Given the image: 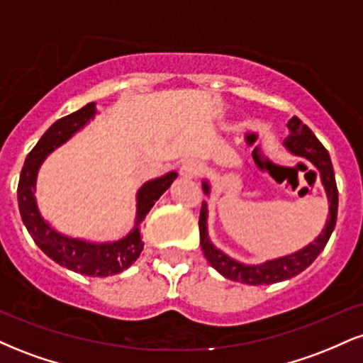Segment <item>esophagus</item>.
Returning <instances> with one entry per match:
<instances>
[{
  "label": "esophagus",
  "mask_w": 363,
  "mask_h": 363,
  "mask_svg": "<svg viewBox=\"0 0 363 363\" xmlns=\"http://www.w3.org/2000/svg\"><path fill=\"white\" fill-rule=\"evenodd\" d=\"M199 172H201V165L196 160H186L184 164L181 165V169H179V174L184 179H194Z\"/></svg>",
  "instance_id": "esophagus-1"
}]
</instances>
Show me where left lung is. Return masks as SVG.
<instances>
[{
  "mask_svg": "<svg viewBox=\"0 0 363 363\" xmlns=\"http://www.w3.org/2000/svg\"><path fill=\"white\" fill-rule=\"evenodd\" d=\"M290 129V135L285 138V148L297 157H303L312 162L315 169L319 170L320 181H323L324 189H326L328 201H329V215L326 220V227L318 235L314 242L301 249V251L289 254V256L278 257V259L266 261L262 264H244L227 254L216 249L211 244L208 237V206L206 203H201V211H199V240H201V249L205 257L211 266L223 274L225 278L232 281H240L245 285H272L289 278L297 277L302 273L307 266L312 264V261L319 256L320 251L326 247L329 237L336 225V215H338V187H336L335 170H333L331 158H329L328 150L323 147V143L315 138L314 133L311 131L309 126L302 123L297 116H294L286 124ZM203 191L210 194V184L208 181H203Z\"/></svg>",
  "mask_w": 363,
  "mask_h": 363,
  "instance_id": "8db88e82",
  "label": "left lung"
}]
</instances>
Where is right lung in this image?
Masks as SVG:
<instances>
[{
  "mask_svg": "<svg viewBox=\"0 0 363 363\" xmlns=\"http://www.w3.org/2000/svg\"><path fill=\"white\" fill-rule=\"evenodd\" d=\"M95 104L90 102L80 111L73 114L65 116L57 119L43 138L37 141L25 158V164L20 174L18 181V208L22 220L27 227L34 242L43 249L45 256H49L54 262L72 269L74 273L86 274V277H111L118 274L129 268L140 257L143 251V240L140 234V223L155 201L165 191L169 189L174 179L177 177L176 172H169L165 176L145 182L138 191V203H136V223L135 228L126 237L116 240V242H86L82 239H72L56 232L45 220L40 216L39 208L35 203V179L39 167L43 165L44 158L61 147L65 141H68L77 131L85 126L95 116Z\"/></svg>",
  "mask_w": 363,
  "mask_h": 363,
  "instance_id": "right-lung-1",
  "label": "right lung"
}]
</instances>
